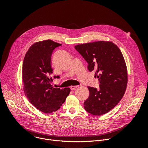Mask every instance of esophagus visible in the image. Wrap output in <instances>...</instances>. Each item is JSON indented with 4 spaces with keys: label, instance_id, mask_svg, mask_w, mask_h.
Listing matches in <instances>:
<instances>
[{
    "label": "esophagus",
    "instance_id": "obj_1",
    "mask_svg": "<svg viewBox=\"0 0 148 148\" xmlns=\"http://www.w3.org/2000/svg\"><path fill=\"white\" fill-rule=\"evenodd\" d=\"M78 87V86H71L70 87V89H71V90H75Z\"/></svg>",
    "mask_w": 148,
    "mask_h": 148
}]
</instances>
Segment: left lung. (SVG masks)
Listing matches in <instances>:
<instances>
[{"label":"left lung","instance_id":"left-lung-1","mask_svg":"<svg viewBox=\"0 0 148 148\" xmlns=\"http://www.w3.org/2000/svg\"><path fill=\"white\" fill-rule=\"evenodd\" d=\"M75 49L82 55L90 71H96L99 88L88 87V98L84 108L94 115H101L112 110L123 97L128 84V71L123 56L113 42L98 41L78 45Z\"/></svg>","mask_w":148,"mask_h":148}]
</instances>
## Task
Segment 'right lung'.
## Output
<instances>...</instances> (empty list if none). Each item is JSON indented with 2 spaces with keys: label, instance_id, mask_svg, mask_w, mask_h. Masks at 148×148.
Here are the masks:
<instances>
[{
  "label": "right lung",
  "instance_id": "obj_1",
  "mask_svg": "<svg viewBox=\"0 0 148 148\" xmlns=\"http://www.w3.org/2000/svg\"><path fill=\"white\" fill-rule=\"evenodd\" d=\"M51 40L36 42L25 54L22 67L23 90L29 102L40 111L50 114L57 111L70 92V88H54L51 54L61 46ZM59 76H54V78Z\"/></svg>",
  "mask_w": 148,
  "mask_h": 148
}]
</instances>
